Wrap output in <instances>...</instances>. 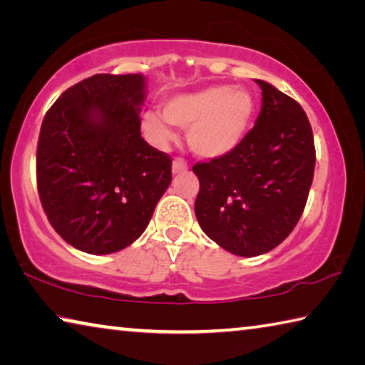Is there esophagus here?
<instances>
[{"instance_id": "obj_1", "label": "esophagus", "mask_w": 365, "mask_h": 365, "mask_svg": "<svg viewBox=\"0 0 365 365\" xmlns=\"http://www.w3.org/2000/svg\"><path fill=\"white\" fill-rule=\"evenodd\" d=\"M187 170H188V164L185 163L183 159L175 158L174 163H172V172H174V174H182V172H187Z\"/></svg>"}]
</instances>
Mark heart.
<instances>
[{"label": "heart", "mask_w": 365, "mask_h": 365, "mask_svg": "<svg viewBox=\"0 0 365 365\" xmlns=\"http://www.w3.org/2000/svg\"><path fill=\"white\" fill-rule=\"evenodd\" d=\"M256 113L255 98L243 86L215 85L195 93L177 95L156 113L141 117L148 140L164 146L174 138L170 125L188 128L191 151L206 159L224 158L242 145Z\"/></svg>", "instance_id": "obj_1"}]
</instances>
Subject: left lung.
Returning <instances> with one entry per match:
<instances>
[{
  "label": "left lung",
  "instance_id": "obj_1",
  "mask_svg": "<svg viewBox=\"0 0 365 365\" xmlns=\"http://www.w3.org/2000/svg\"><path fill=\"white\" fill-rule=\"evenodd\" d=\"M252 130L224 158L197 163L195 214L212 242L243 257L279 246L304 211L316 168L311 123L293 98L264 80Z\"/></svg>",
  "mask_w": 365,
  "mask_h": 365
}]
</instances>
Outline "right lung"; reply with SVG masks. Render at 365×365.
Masks as SVG:
<instances>
[{"label":"right lung","instance_id":"add662e5","mask_svg":"<svg viewBox=\"0 0 365 365\" xmlns=\"http://www.w3.org/2000/svg\"><path fill=\"white\" fill-rule=\"evenodd\" d=\"M141 73H96L67 88L45 115L36 185L49 224L88 255L132 245L172 182V159L141 138Z\"/></svg>","mask_w":365,"mask_h":365}]
</instances>
